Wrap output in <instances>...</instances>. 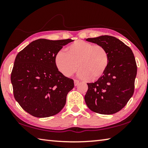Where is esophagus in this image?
<instances>
[{
	"mask_svg": "<svg viewBox=\"0 0 148 148\" xmlns=\"http://www.w3.org/2000/svg\"><path fill=\"white\" fill-rule=\"evenodd\" d=\"M79 84V82L78 81V80H77V79L74 80V86H77Z\"/></svg>",
	"mask_w": 148,
	"mask_h": 148,
	"instance_id": "1",
	"label": "esophagus"
}]
</instances>
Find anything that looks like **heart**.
Instances as JSON below:
<instances>
[{"label":"heart","instance_id":"b5f03b06","mask_svg":"<svg viewBox=\"0 0 148 148\" xmlns=\"http://www.w3.org/2000/svg\"><path fill=\"white\" fill-rule=\"evenodd\" d=\"M109 63L106 49L101 45L87 41L76 40L70 44L64 51H59L55 56V64L59 72L71 77L80 70V79H99L106 72Z\"/></svg>","mask_w":148,"mask_h":148}]
</instances>
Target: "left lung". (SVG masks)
Listing matches in <instances>:
<instances>
[{"mask_svg":"<svg viewBox=\"0 0 148 148\" xmlns=\"http://www.w3.org/2000/svg\"><path fill=\"white\" fill-rule=\"evenodd\" d=\"M86 40L103 46L108 53L109 63L101 78L87 84L85 101L95 113H116L123 108L134 93L137 73L134 54L129 46L112 36L104 35Z\"/></svg>","mask_w":148,"mask_h":148,"instance_id":"left-lung-1","label":"left lung"}]
</instances>
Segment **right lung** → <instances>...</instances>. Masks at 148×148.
I'll list each match as a JSON object with an SVG mask.
<instances>
[{
  "mask_svg": "<svg viewBox=\"0 0 148 148\" xmlns=\"http://www.w3.org/2000/svg\"><path fill=\"white\" fill-rule=\"evenodd\" d=\"M72 41L36 40L17 55L11 73L14 96L31 116H54L66 104V95L74 86V80L59 72L55 56Z\"/></svg>",
  "mask_w": 148,
  "mask_h": 148,
  "instance_id": "obj_1",
  "label": "right lung"
}]
</instances>
